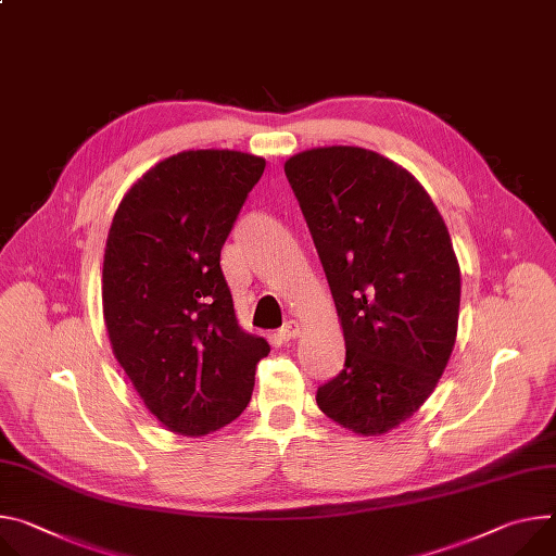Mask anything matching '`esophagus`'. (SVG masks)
I'll return each instance as SVG.
<instances>
[{"instance_id": "esophagus-1", "label": "esophagus", "mask_w": 556, "mask_h": 556, "mask_svg": "<svg viewBox=\"0 0 556 556\" xmlns=\"http://www.w3.org/2000/svg\"><path fill=\"white\" fill-rule=\"evenodd\" d=\"M299 337V324L296 321H286L281 328H279V339L281 341H290V339H296Z\"/></svg>"}]
</instances>
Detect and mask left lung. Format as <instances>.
Listing matches in <instances>:
<instances>
[{"mask_svg": "<svg viewBox=\"0 0 556 556\" xmlns=\"http://www.w3.org/2000/svg\"><path fill=\"white\" fill-rule=\"evenodd\" d=\"M283 170L345 341L343 370L317 390V406L352 432L383 434L424 406L457 341L450 232L424 186L375 150L311 148Z\"/></svg>", "mask_w": 556, "mask_h": 556, "instance_id": "left-lung-1", "label": "left lung"}]
</instances>
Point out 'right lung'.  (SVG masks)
<instances>
[{
  "label": "right lung",
  "mask_w": 556,
  "mask_h": 556,
  "mask_svg": "<svg viewBox=\"0 0 556 556\" xmlns=\"http://www.w3.org/2000/svg\"><path fill=\"white\" fill-rule=\"evenodd\" d=\"M264 168L241 150H184L130 186L109 230L102 301L113 355L148 413L184 437L235 421L270 352L241 330L219 266Z\"/></svg>",
  "instance_id": "obj_1"
}]
</instances>
